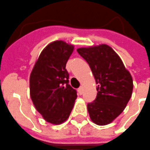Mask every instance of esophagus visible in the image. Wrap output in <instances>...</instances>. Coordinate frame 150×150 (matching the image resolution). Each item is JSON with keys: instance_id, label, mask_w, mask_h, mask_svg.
<instances>
[{"instance_id": "34e87169", "label": "esophagus", "mask_w": 150, "mask_h": 150, "mask_svg": "<svg viewBox=\"0 0 150 150\" xmlns=\"http://www.w3.org/2000/svg\"><path fill=\"white\" fill-rule=\"evenodd\" d=\"M78 92H79V94H83V87H81L80 88L78 89Z\"/></svg>"}]
</instances>
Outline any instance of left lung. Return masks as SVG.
<instances>
[{"label":"left lung","mask_w":150,"mask_h":150,"mask_svg":"<svg viewBox=\"0 0 150 150\" xmlns=\"http://www.w3.org/2000/svg\"><path fill=\"white\" fill-rule=\"evenodd\" d=\"M76 51L89 64L98 84L95 100L87 104L90 118L98 125L109 124L122 112L131 98V74L118 55L105 44Z\"/></svg>","instance_id":"1"}]
</instances>
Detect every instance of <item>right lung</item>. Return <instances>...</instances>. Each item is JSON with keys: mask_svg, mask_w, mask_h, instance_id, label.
Segmentation results:
<instances>
[{"mask_svg": "<svg viewBox=\"0 0 150 150\" xmlns=\"http://www.w3.org/2000/svg\"><path fill=\"white\" fill-rule=\"evenodd\" d=\"M74 45L63 41L51 42L42 51L30 75V96L46 122L59 125L69 118L76 91L69 84L66 69Z\"/></svg>", "mask_w": 150, "mask_h": 150, "instance_id": "right-lung-1", "label": "right lung"}]
</instances>
